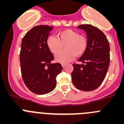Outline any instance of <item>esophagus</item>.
I'll return each mask as SVG.
<instances>
[{
	"instance_id": "1",
	"label": "esophagus",
	"mask_w": 124,
	"mask_h": 124,
	"mask_svg": "<svg viewBox=\"0 0 124 124\" xmlns=\"http://www.w3.org/2000/svg\"><path fill=\"white\" fill-rule=\"evenodd\" d=\"M62 67H63V68H64L66 66V63H62Z\"/></svg>"
}]
</instances>
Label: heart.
<instances>
[{"label":"heart","instance_id":"1","mask_svg":"<svg viewBox=\"0 0 124 124\" xmlns=\"http://www.w3.org/2000/svg\"><path fill=\"white\" fill-rule=\"evenodd\" d=\"M58 38L49 36L46 40L47 48L52 54H56L65 44L66 49L56 54L55 60L60 63H65L75 57L84 54L87 48L88 42L84 36L79 35L77 32L67 29L59 32Z\"/></svg>","mask_w":124,"mask_h":124}]
</instances>
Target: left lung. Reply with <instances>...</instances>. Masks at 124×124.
<instances>
[{
  "label": "left lung",
  "instance_id": "8db88e82",
  "mask_svg": "<svg viewBox=\"0 0 124 124\" xmlns=\"http://www.w3.org/2000/svg\"><path fill=\"white\" fill-rule=\"evenodd\" d=\"M78 28L86 33L87 48L78 59L82 64H73L72 83L77 88L85 91L100 86L106 75L110 62V47L105 34L91 24H81Z\"/></svg>",
  "mask_w": 124,
  "mask_h": 124
}]
</instances>
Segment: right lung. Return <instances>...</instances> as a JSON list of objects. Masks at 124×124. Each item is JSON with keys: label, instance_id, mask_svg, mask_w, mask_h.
Segmentation results:
<instances>
[{"label": "right lung", "instance_id": "1", "mask_svg": "<svg viewBox=\"0 0 124 124\" xmlns=\"http://www.w3.org/2000/svg\"><path fill=\"white\" fill-rule=\"evenodd\" d=\"M54 26L39 25L24 35L20 54L21 72L25 85L34 93H49L56 86V77L62 70L59 63H52L54 56L46 45Z\"/></svg>", "mask_w": 124, "mask_h": 124}]
</instances>
